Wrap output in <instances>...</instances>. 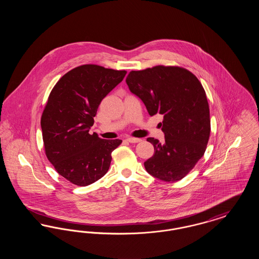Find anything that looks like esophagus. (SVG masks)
<instances>
[{
    "instance_id": "esophagus-1",
    "label": "esophagus",
    "mask_w": 259,
    "mask_h": 259,
    "mask_svg": "<svg viewBox=\"0 0 259 259\" xmlns=\"http://www.w3.org/2000/svg\"><path fill=\"white\" fill-rule=\"evenodd\" d=\"M127 141L129 142V143H132V144H136V143H140V142H142V140L141 139H139V138H127Z\"/></svg>"
}]
</instances>
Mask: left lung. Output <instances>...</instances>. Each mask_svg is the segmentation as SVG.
Segmentation results:
<instances>
[{"label": "left lung", "mask_w": 259, "mask_h": 259, "mask_svg": "<svg viewBox=\"0 0 259 259\" xmlns=\"http://www.w3.org/2000/svg\"><path fill=\"white\" fill-rule=\"evenodd\" d=\"M126 83L150 116H164L159 124L165 142L147 139L154 147L145 162L147 172L163 182L182 180L202 158L209 141V104L201 82L184 68L155 66L130 72Z\"/></svg>", "instance_id": "left-lung-1"}]
</instances>
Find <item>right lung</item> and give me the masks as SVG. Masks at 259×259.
<instances>
[{"instance_id": "1", "label": "right lung", "mask_w": 259, "mask_h": 259, "mask_svg": "<svg viewBox=\"0 0 259 259\" xmlns=\"http://www.w3.org/2000/svg\"><path fill=\"white\" fill-rule=\"evenodd\" d=\"M126 71L82 65L64 74L50 92L40 126L46 154L59 175L87 186L108 172L121 140L89 134L101 101L123 80Z\"/></svg>"}]
</instances>
